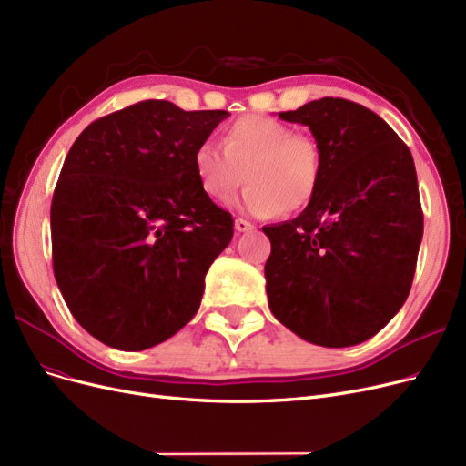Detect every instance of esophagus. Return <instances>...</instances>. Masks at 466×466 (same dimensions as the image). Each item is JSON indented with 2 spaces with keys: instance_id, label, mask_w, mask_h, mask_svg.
I'll list each match as a JSON object with an SVG mask.
<instances>
[{
  "instance_id": "1",
  "label": "esophagus",
  "mask_w": 466,
  "mask_h": 466,
  "mask_svg": "<svg viewBox=\"0 0 466 466\" xmlns=\"http://www.w3.org/2000/svg\"><path fill=\"white\" fill-rule=\"evenodd\" d=\"M234 228H236L238 234H242V232H251L255 227H253V224H251L249 220H246V218H236Z\"/></svg>"
}]
</instances>
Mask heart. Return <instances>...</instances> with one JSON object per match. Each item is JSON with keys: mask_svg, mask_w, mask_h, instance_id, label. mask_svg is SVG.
I'll use <instances>...</instances> for the list:
<instances>
[{"mask_svg": "<svg viewBox=\"0 0 466 466\" xmlns=\"http://www.w3.org/2000/svg\"><path fill=\"white\" fill-rule=\"evenodd\" d=\"M194 168L207 198L228 201L248 182L238 207L253 217L298 213L313 201L322 177V149L279 118L244 115L222 130V147L203 142Z\"/></svg>", "mask_w": 466, "mask_h": 466, "instance_id": "heart-1", "label": "heart"}]
</instances>
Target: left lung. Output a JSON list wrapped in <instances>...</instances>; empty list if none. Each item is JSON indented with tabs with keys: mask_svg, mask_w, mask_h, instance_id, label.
<instances>
[{
	"mask_svg": "<svg viewBox=\"0 0 466 466\" xmlns=\"http://www.w3.org/2000/svg\"><path fill=\"white\" fill-rule=\"evenodd\" d=\"M322 149L317 196L294 220L270 224L265 265L272 315L305 341L350 348L403 307L422 242L415 161L386 120L322 97L279 113Z\"/></svg>",
	"mask_w": 466,
	"mask_h": 466,
	"instance_id": "obj_1",
	"label": "left lung"
}]
</instances>
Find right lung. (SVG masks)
I'll return each instance as SVG.
<instances>
[{
	"instance_id": "obj_1",
	"label": "right lung",
	"mask_w": 466,
	"mask_h": 466,
	"mask_svg": "<svg viewBox=\"0 0 466 466\" xmlns=\"http://www.w3.org/2000/svg\"><path fill=\"white\" fill-rule=\"evenodd\" d=\"M228 115L147 99L86 127L68 151L51 201L54 272L106 346L153 348L198 313L234 220L205 196L194 153Z\"/></svg>"
}]
</instances>
